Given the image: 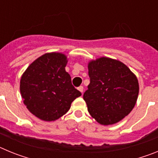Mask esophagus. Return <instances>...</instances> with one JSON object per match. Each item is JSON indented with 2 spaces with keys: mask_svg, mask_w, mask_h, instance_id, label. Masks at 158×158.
I'll use <instances>...</instances> for the list:
<instances>
[{
  "mask_svg": "<svg viewBox=\"0 0 158 158\" xmlns=\"http://www.w3.org/2000/svg\"><path fill=\"white\" fill-rule=\"evenodd\" d=\"M78 90H79V91L81 92V93H83V90H84V88H83V86H80V87H78Z\"/></svg>",
  "mask_w": 158,
  "mask_h": 158,
  "instance_id": "esophagus-1",
  "label": "esophagus"
}]
</instances>
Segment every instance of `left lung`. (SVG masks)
I'll return each instance as SVG.
<instances>
[{
	"label": "left lung",
	"instance_id": "left-lung-1",
	"mask_svg": "<svg viewBox=\"0 0 158 158\" xmlns=\"http://www.w3.org/2000/svg\"><path fill=\"white\" fill-rule=\"evenodd\" d=\"M90 84L84 93L89 114L101 125H112L132 111L139 92L138 78L122 62L107 57L88 63Z\"/></svg>",
	"mask_w": 158,
	"mask_h": 158
}]
</instances>
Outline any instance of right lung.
Segmentation results:
<instances>
[{
  "instance_id": "1",
  "label": "right lung",
  "mask_w": 158,
  "mask_h": 158,
  "mask_svg": "<svg viewBox=\"0 0 158 158\" xmlns=\"http://www.w3.org/2000/svg\"><path fill=\"white\" fill-rule=\"evenodd\" d=\"M68 58L59 52L46 53L23 73L19 90L23 104L40 119L51 122L69 111L72 102L81 96L65 71Z\"/></svg>"
}]
</instances>
